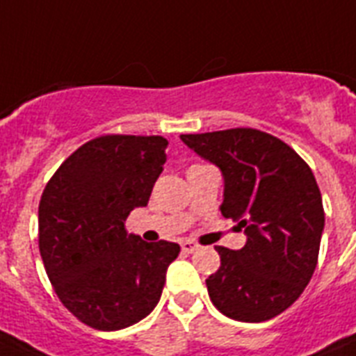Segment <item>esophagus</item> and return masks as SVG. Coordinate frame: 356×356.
Wrapping results in <instances>:
<instances>
[{"mask_svg": "<svg viewBox=\"0 0 356 356\" xmlns=\"http://www.w3.org/2000/svg\"><path fill=\"white\" fill-rule=\"evenodd\" d=\"M181 247H183V250L186 254H192V252H195V250H197L199 245L195 243V241H192V239H186V241H183V243H181Z\"/></svg>", "mask_w": 356, "mask_h": 356, "instance_id": "34e87169", "label": "esophagus"}]
</instances>
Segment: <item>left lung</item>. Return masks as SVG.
<instances>
[{"instance_id":"8db88e82","label":"left lung","mask_w":356,"mask_h":356,"mask_svg":"<svg viewBox=\"0 0 356 356\" xmlns=\"http://www.w3.org/2000/svg\"><path fill=\"white\" fill-rule=\"evenodd\" d=\"M181 140L221 170V213L247 236L239 250L216 247L221 267L207 280L210 300L239 322L278 316L298 300L318 261L325 216L313 172L291 146L252 128Z\"/></svg>"}]
</instances>
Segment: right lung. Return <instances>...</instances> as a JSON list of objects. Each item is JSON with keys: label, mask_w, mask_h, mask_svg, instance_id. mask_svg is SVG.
<instances>
[{"label": "right lung", "mask_w": 356, "mask_h": 356, "mask_svg": "<svg viewBox=\"0 0 356 356\" xmlns=\"http://www.w3.org/2000/svg\"><path fill=\"white\" fill-rule=\"evenodd\" d=\"M164 137L104 135L62 163L38 208L40 254L60 302L89 327L118 331L161 300L181 247L126 232L163 173Z\"/></svg>", "instance_id": "obj_1"}]
</instances>
